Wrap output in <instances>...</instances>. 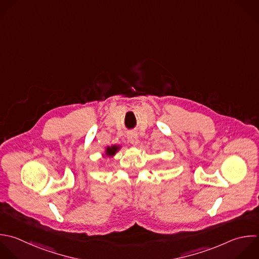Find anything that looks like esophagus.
I'll return each mask as SVG.
<instances>
[{
	"instance_id": "esophagus-1",
	"label": "esophagus",
	"mask_w": 259,
	"mask_h": 259,
	"mask_svg": "<svg viewBox=\"0 0 259 259\" xmlns=\"http://www.w3.org/2000/svg\"><path fill=\"white\" fill-rule=\"evenodd\" d=\"M126 137H127V139H128V141L132 143V144H137L138 143V135H137V133H135V132H130L127 135H126Z\"/></svg>"
}]
</instances>
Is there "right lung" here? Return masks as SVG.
<instances>
[{
    "mask_svg": "<svg viewBox=\"0 0 259 259\" xmlns=\"http://www.w3.org/2000/svg\"><path fill=\"white\" fill-rule=\"evenodd\" d=\"M119 150L118 146H112V147H108L106 149V156H113L115 155V153Z\"/></svg>",
    "mask_w": 259,
    "mask_h": 259,
    "instance_id": "right-lung-1",
    "label": "right lung"
}]
</instances>
